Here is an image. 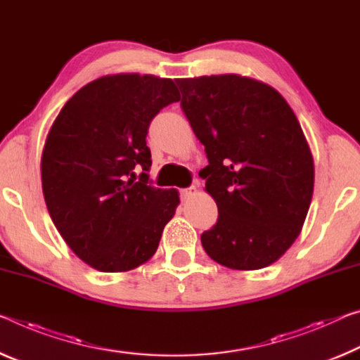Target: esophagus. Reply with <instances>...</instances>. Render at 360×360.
I'll list each match as a JSON object with an SVG mask.
<instances>
[{
	"mask_svg": "<svg viewBox=\"0 0 360 360\" xmlns=\"http://www.w3.org/2000/svg\"><path fill=\"white\" fill-rule=\"evenodd\" d=\"M197 193H198L197 187L195 186H191V187H187V189H182L181 191V197H182V200H187V198L197 195Z\"/></svg>",
	"mask_w": 360,
	"mask_h": 360,
	"instance_id": "esophagus-1",
	"label": "esophagus"
}]
</instances>
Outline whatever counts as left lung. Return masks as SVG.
<instances>
[{"instance_id":"obj_1","label":"left lung","mask_w":360,"mask_h":360,"mask_svg":"<svg viewBox=\"0 0 360 360\" xmlns=\"http://www.w3.org/2000/svg\"><path fill=\"white\" fill-rule=\"evenodd\" d=\"M208 167L200 174L218 205L202 233L211 259L237 271L271 266L303 229L314 160L292 107L258 79L226 73L176 79Z\"/></svg>"}]
</instances>
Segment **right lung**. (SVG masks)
Wrapping results in <instances>:
<instances>
[{
    "mask_svg": "<svg viewBox=\"0 0 360 360\" xmlns=\"http://www.w3.org/2000/svg\"><path fill=\"white\" fill-rule=\"evenodd\" d=\"M179 99L169 78L107 75L78 89L51 127L41 155L44 202L65 243L94 269L127 272L155 255L179 192L149 184L146 136L152 118Z\"/></svg>",
    "mask_w": 360,
    "mask_h": 360,
    "instance_id": "add662e5",
    "label": "right lung"
}]
</instances>
